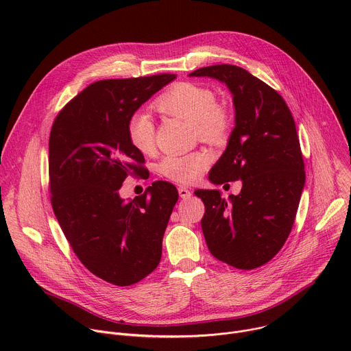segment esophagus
Segmentation results:
<instances>
[{
    "label": "esophagus",
    "instance_id": "1",
    "mask_svg": "<svg viewBox=\"0 0 351 351\" xmlns=\"http://www.w3.org/2000/svg\"><path fill=\"white\" fill-rule=\"evenodd\" d=\"M178 190H179V195H180L182 198H189V197L191 195V191L187 190V189L183 187V186H180Z\"/></svg>",
    "mask_w": 351,
    "mask_h": 351
}]
</instances>
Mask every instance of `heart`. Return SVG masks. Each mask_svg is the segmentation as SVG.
Here are the masks:
<instances>
[{
  "label": "heart",
  "mask_w": 351,
  "mask_h": 351,
  "mask_svg": "<svg viewBox=\"0 0 351 351\" xmlns=\"http://www.w3.org/2000/svg\"><path fill=\"white\" fill-rule=\"evenodd\" d=\"M156 107L176 118L194 122L199 138L208 143H221L229 132V119L219 110L215 93L194 83H179L157 98ZM130 143L143 154L152 153L156 147V125L148 112L137 111L128 122ZM210 157L204 152L183 156H168L162 160L160 171L164 176L179 183L195 182L207 165Z\"/></svg>",
  "instance_id": "1"
}]
</instances>
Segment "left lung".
<instances>
[{
	"label": "left lung",
	"mask_w": 351,
	"mask_h": 351,
	"mask_svg": "<svg viewBox=\"0 0 351 351\" xmlns=\"http://www.w3.org/2000/svg\"><path fill=\"white\" fill-rule=\"evenodd\" d=\"M189 76L223 83L234 108V128L208 179L241 180V190L228 199L218 189L194 191L206 206L202 228L208 250L234 268H258L285 244L306 183L294 119L285 99L243 68L213 65Z\"/></svg>",
	"instance_id": "8db88e82"
}]
</instances>
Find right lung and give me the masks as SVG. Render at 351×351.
I'll return each instance as SVG.
<instances>
[{"label":"right lung","instance_id":"1","mask_svg":"<svg viewBox=\"0 0 351 351\" xmlns=\"http://www.w3.org/2000/svg\"><path fill=\"white\" fill-rule=\"evenodd\" d=\"M176 79L156 75L99 80L64 107L49 133L48 169L57 221L82 264L117 286L152 274L179 194L154 182L144 194H119L128 176L143 175V154L128 136L129 118Z\"/></svg>","mask_w":351,"mask_h":351}]
</instances>
